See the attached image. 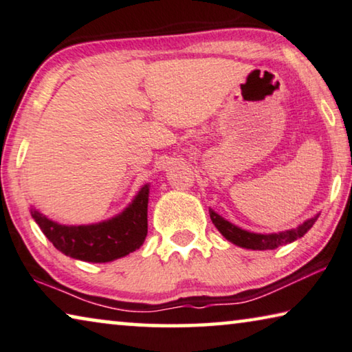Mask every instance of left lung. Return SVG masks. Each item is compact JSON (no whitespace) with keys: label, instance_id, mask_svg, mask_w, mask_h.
Here are the masks:
<instances>
[{"label":"left lung","instance_id":"1","mask_svg":"<svg viewBox=\"0 0 352 352\" xmlns=\"http://www.w3.org/2000/svg\"><path fill=\"white\" fill-rule=\"evenodd\" d=\"M209 215L212 223L215 225V228L221 232V236H223L225 239H228L234 245L250 248V250H274V248H277L280 245L291 244V242H294L299 239V237L304 236L305 232L315 225L318 217H320V214H316L315 217L305 220L304 223L296 226V228L280 232H270V234H261V232H252L239 228V226H236L234 223H231V221L223 219L212 209H209Z\"/></svg>","mask_w":352,"mask_h":352}]
</instances>
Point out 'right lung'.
I'll return each instance as SVG.
<instances>
[{"label":"right lung","mask_w":352,"mask_h":352,"mask_svg":"<svg viewBox=\"0 0 352 352\" xmlns=\"http://www.w3.org/2000/svg\"><path fill=\"white\" fill-rule=\"evenodd\" d=\"M149 184L115 217L91 225H61L31 206V217L47 239L66 256L88 263H110L143 245L148 234Z\"/></svg>","instance_id":"1"}]
</instances>
